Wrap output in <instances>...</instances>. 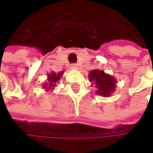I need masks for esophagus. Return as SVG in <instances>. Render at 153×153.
<instances>
[{"label":"esophagus","instance_id":"34e87169","mask_svg":"<svg viewBox=\"0 0 153 153\" xmlns=\"http://www.w3.org/2000/svg\"><path fill=\"white\" fill-rule=\"evenodd\" d=\"M70 67H71L72 69H77V68H78V65H77L76 64H72V65H70Z\"/></svg>","mask_w":153,"mask_h":153}]
</instances>
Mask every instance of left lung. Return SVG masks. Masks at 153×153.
Here are the masks:
<instances>
[{
  "label": "left lung",
  "mask_w": 153,
  "mask_h": 153,
  "mask_svg": "<svg viewBox=\"0 0 153 153\" xmlns=\"http://www.w3.org/2000/svg\"><path fill=\"white\" fill-rule=\"evenodd\" d=\"M89 80L96 83V93L108 97L114 91L116 79L100 70H93L89 73Z\"/></svg>",
  "instance_id": "left-lung-1"
}]
</instances>
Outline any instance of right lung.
<instances>
[{
  "mask_svg": "<svg viewBox=\"0 0 153 153\" xmlns=\"http://www.w3.org/2000/svg\"><path fill=\"white\" fill-rule=\"evenodd\" d=\"M62 74H63V73L58 74H56L55 73H52L51 74H49V75H48V83L44 84L43 87L46 88L47 89H51V88H53L54 87H56V82L58 81V79H60Z\"/></svg>",
  "mask_w": 153,
  "mask_h": 153,
  "instance_id": "add662e5",
  "label": "right lung"
}]
</instances>
